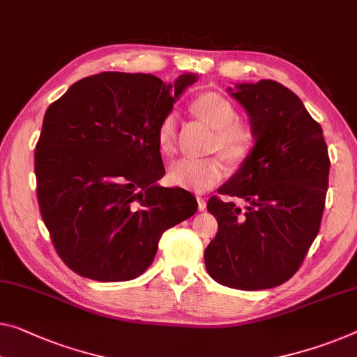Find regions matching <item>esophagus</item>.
Masks as SVG:
<instances>
[{
  "instance_id": "obj_1",
  "label": "esophagus",
  "mask_w": 357,
  "mask_h": 357,
  "mask_svg": "<svg viewBox=\"0 0 357 357\" xmlns=\"http://www.w3.org/2000/svg\"><path fill=\"white\" fill-rule=\"evenodd\" d=\"M196 201H197V209H199L201 212L206 209V199L202 196H197L196 197Z\"/></svg>"
}]
</instances>
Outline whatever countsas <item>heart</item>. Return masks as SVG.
I'll list each match as a JSON object with an SVG mask.
<instances>
[{
	"mask_svg": "<svg viewBox=\"0 0 357 357\" xmlns=\"http://www.w3.org/2000/svg\"><path fill=\"white\" fill-rule=\"evenodd\" d=\"M197 118L213 129L211 150L224 155L207 158H183L171 164L169 182L191 191H206L222 182L228 175V161L241 166L252 156L257 145L255 128L248 119L238 118V109L220 92H204L191 103ZM158 148L164 156H172L177 150V121L175 114L167 113L156 130Z\"/></svg>",
	"mask_w": 357,
	"mask_h": 357,
	"instance_id": "b5f03b06",
	"label": "heart"
}]
</instances>
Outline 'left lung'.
Masks as SVG:
<instances>
[{
	"instance_id": "left-lung-1",
	"label": "left lung",
	"mask_w": 357,
	"mask_h": 357,
	"mask_svg": "<svg viewBox=\"0 0 357 357\" xmlns=\"http://www.w3.org/2000/svg\"><path fill=\"white\" fill-rule=\"evenodd\" d=\"M248 109L257 145L207 211L218 231L204 250L207 273L223 286L261 290L281 286L303 263L321 228L328 185L327 145L319 123L300 98L271 79L231 92Z\"/></svg>"
}]
</instances>
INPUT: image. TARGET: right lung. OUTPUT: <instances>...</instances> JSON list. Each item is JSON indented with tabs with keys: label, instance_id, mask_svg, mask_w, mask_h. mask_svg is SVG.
Returning <instances> with one entry per match:
<instances>
[{
	"label": "right lung",
	"instance_id": "obj_1",
	"mask_svg": "<svg viewBox=\"0 0 357 357\" xmlns=\"http://www.w3.org/2000/svg\"><path fill=\"white\" fill-rule=\"evenodd\" d=\"M195 75L174 86L105 71L78 81L46 109L35 150L36 196L54 249L71 271L129 281L153 261L162 233L197 209L183 188L156 185L161 119Z\"/></svg>",
	"mask_w": 357,
	"mask_h": 357
}]
</instances>
